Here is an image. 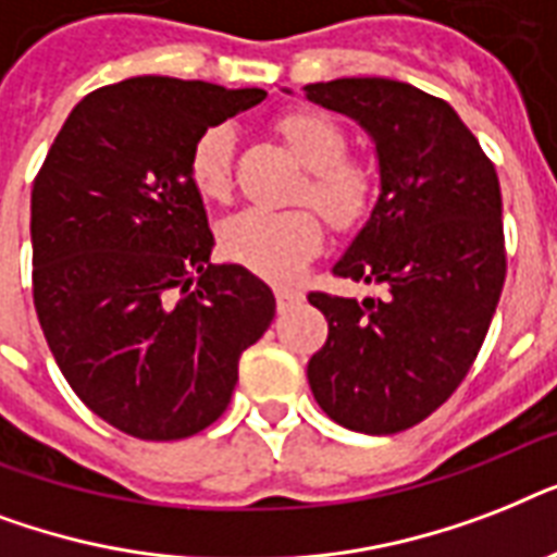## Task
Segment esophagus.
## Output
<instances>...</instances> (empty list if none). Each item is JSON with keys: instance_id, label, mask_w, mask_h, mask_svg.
<instances>
[{"instance_id": "34e87169", "label": "esophagus", "mask_w": 557, "mask_h": 557, "mask_svg": "<svg viewBox=\"0 0 557 557\" xmlns=\"http://www.w3.org/2000/svg\"><path fill=\"white\" fill-rule=\"evenodd\" d=\"M304 304V295L295 292V288H277V309L280 312H288V309H295V306Z\"/></svg>"}]
</instances>
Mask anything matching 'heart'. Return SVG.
<instances>
[{
	"label": "heart",
	"instance_id": "obj_1",
	"mask_svg": "<svg viewBox=\"0 0 557 557\" xmlns=\"http://www.w3.org/2000/svg\"><path fill=\"white\" fill-rule=\"evenodd\" d=\"M277 133L309 168L300 199L312 201L335 227H352L367 216L372 201V176L364 164L347 156L344 126L318 109H295L277 121ZM234 129L208 126L193 141L187 176L201 199L222 201L231 193ZM323 231L309 210L243 208L219 227V248L227 260L271 280L288 283L321 251Z\"/></svg>",
	"mask_w": 557,
	"mask_h": 557
}]
</instances>
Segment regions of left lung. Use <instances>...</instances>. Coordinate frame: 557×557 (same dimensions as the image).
I'll list each match as a JSON object with an SVG mask.
<instances>
[{
	"label": "left lung",
	"mask_w": 557,
	"mask_h": 557,
	"mask_svg": "<svg viewBox=\"0 0 557 557\" xmlns=\"http://www.w3.org/2000/svg\"><path fill=\"white\" fill-rule=\"evenodd\" d=\"M304 91L375 144L379 201L332 274L387 288L361 304L309 295L330 323L309 387L349 431H407L448 401L492 326L506 280L500 182L457 112L410 83L341 77Z\"/></svg>",
	"instance_id": "left-lung-1"
}]
</instances>
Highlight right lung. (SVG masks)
Segmentation results:
<instances>
[{
	"mask_svg": "<svg viewBox=\"0 0 557 557\" xmlns=\"http://www.w3.org/2000/svg\"><path fill=\"white\" fill-rule=\"evenodd\" d=\"M262 89L129 77L65 117L30 190L34 306L81 401L135 440H185L225 413L239 356L274 321L243 265H213L187 176L208 126Z\"/></svg>",
	"mask_w": 557,
	"mask_h": 557,
	"instance_id": "right-lung-1",
	"label": "right lung"
}]
</instances>
